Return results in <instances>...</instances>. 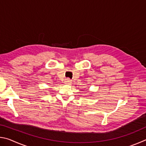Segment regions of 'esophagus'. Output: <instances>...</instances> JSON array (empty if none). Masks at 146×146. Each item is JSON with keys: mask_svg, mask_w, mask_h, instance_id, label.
<instances>
[{"mask_svg": "<svg viewBox=\"0 0 146 146\" xmlns=\"http://www.w3.org/2000/svg\"><path fill=\"white\" fill-rule=\"evenodd\" d=\"M71 83V80H70V78H67L65 80V84H70Z\"/></svg>", "mask_w": 146, "mask_h": 146, "instance_id": "34e87169", "label": "esophagus"}]
</instances>
